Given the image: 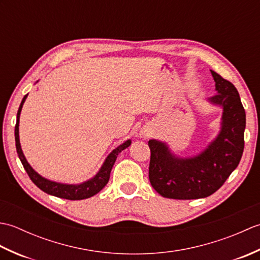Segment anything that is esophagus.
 Returning a JSON list of instances; mask_svg holds the SVG:
<instances>
[{"instance_id":"esophagus-1","label":"esophagus","mask_w":260,"mask_h":260,"mask_svg":"<svg viewBox=\"0 0 260 260\" xmlns=\"http://www.w3.org/2000/svg\"><path fill=\"white\" fill-rule=\"evenodd\" d=\"M140 136H141V139L145 140V139H147L148 136H150V132H148V131H143V132H141Z\"/></svg>"}]
</instances>
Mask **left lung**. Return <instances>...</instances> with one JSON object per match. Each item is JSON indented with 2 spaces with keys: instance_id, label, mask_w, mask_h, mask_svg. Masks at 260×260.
Masks as SVG:
<instances>
[{
  "instance_id": "8db88e82",
  "label": "left lung",
  "mask_w": 260,
  "mask_h": 260,
  "mask_svg": "<svg viewBox=\"0 0 260 260\" xmlns=\"http://www.w3.org/2000/svg\"><path fill=\"white\" fill-rule=\"evenodd\" d=\"M211 71L217 95L208 102L222 108L218 135L194 156L181 157L165 142L148 141L151 161L148 178L158 194L191 200L211 196L234 172L244 152L246 113L236 87Z\"/></svg>"
}]
</instances>
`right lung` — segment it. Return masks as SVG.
<instances>
[{
    "label": "right lung",
    "mask_w": 260,
    "mask_h": 260,
    "mask_svg": "<svg viewBox=\"0 0 260 260\" xmlns=\"http://www.w3.org/2000/svg\"><path fill=\"white\" fill-rule=\"evenodd\" d=\"M26 97H27V93L23 97V99H22L18 114H16V124H15L14 135H15L16 152H18L20 161L22 165H23L24 170L26 171L27 175L30 176L31 181L39 187V189L48 193V194L61 198V199H67V200H84V199H88L97 194V193L108 183L110 171L113 169V165L116 161V158H117L118 154L123 150H125V148L128 147L132 144V141L131 140L125 141L123 144H120L119 146L116 147L115 150L110 152L109 155L106 157L105 162L103 163L102 168L99 169V171L96 173V175L92 176V178L89 180L81 182V183H78V184L60 183V182L48 180L46 178H43V176H41L35 169L31 167L29 162L26 161V158L21 148L20 137H19V123H20L21 110H22V107H23V104L25 102Z\"/></svg>",
    "instance_id": "right-lung-1"
}]
</instances>
